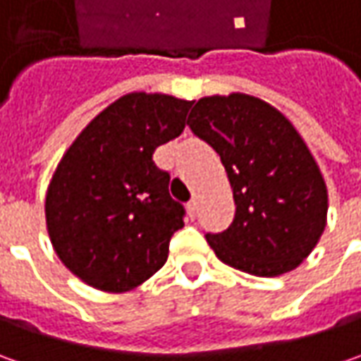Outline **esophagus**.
<instances>
[{
  "instance_id": "esophagus-1",
  "label": "esophagus",
  "mask_w": 361,
  "mask_h": 361,
  "mask_svg": "<svg viewBox=\"0 0 361 361\" xmlns=\"http://www.w3.org/2000/svg\"><path fill=\"white\" fill-rule=\"evenodd\" d=\"M187 211H188V215L195 219V216H197V211H199V202L195 201V199H192V201H188L187 202Z\"/></svg>"
}]
</instances>
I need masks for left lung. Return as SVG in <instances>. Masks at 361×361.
<instances>
[{"mask_svg": "<svg viewBox=\"0 0 361 361\" xmlns=\"http://www.w3.org/2000/svg\"><path fill=\"white\" fill-rule=\"evenodd\" d=\"M187 124L221 157L237 207L207 233L216 257L257 277L295 269L326 229L327 188L293 124L247 94L201 98Z\"/></svg>", "mask_w": 361, "mask_h": 361, "instance_id": "left-lung-1", "label": "left lung"}]
</instances>
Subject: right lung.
I'll list each match as a JSON object with an SVG mask.
<instances>
[{
	"label": "right lung",
	"instance_id": "add662e5",
	"mask_svg": "<svg viewBox=\"0 0 361 361\" xmlns=\"http://www.w3.org/2000/svg\"><path fill=\"white\" fill-rule=\"evenodd\" d=\"M190 104L166 94H126L60 160L46 197L48 233L84 283L120 293L166 263L171 237L185 227V207L171 197V174L152 154L185 130Z\"/></svg>",
	"mask_w": 361,
	"mask_h": 361
}]
</instances>
